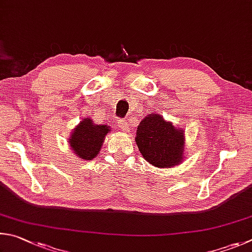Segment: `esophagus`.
Segmentation results:
<instances>
[{
  "instance_id": "obj_1",
  "label": "esophagus",
  "mask_w": 252,
  "mask_h": 252,
  "mask_svg": "<svg viewBox=\"0 0 252 252\" xmlns=\"http://www.w3.org/2000/svg\"><path fill=\"white\" fill-rule=\"evenodd\" d=\"M117 123H118V126L121 127V129L123 131H129V126L128 124L126 123L125 119H118Z\"/></svg>"
}]
</instances>
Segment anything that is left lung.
<instances>
[{
  "mask_svg": "<svg viewBox=\"0 0 252 252\" xmlns=\"http://www.w3.org/2000/svg\"><path fill=\"white\" fill-rule=\"evenodd\" d=\"M135 140L140 154L153 166L170 168L184 158V131L158 114L148 115L140 122Z\"/></svg>",
  "mask_w": 252,
  "mask_h": 252,
  "instance_id": "obj_1",
  "label": "left lung"
}]
</instances>
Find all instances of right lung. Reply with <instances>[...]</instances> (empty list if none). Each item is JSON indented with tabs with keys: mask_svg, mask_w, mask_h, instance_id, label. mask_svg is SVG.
<instances>
[{
	"mask_svg": "<svg viewBox=\"0 0 252 252\" xmlns=\"http://www.w3.org/2000/svg\"><path fill=\"white\" fill-rule=\"evenodd\" d=\"M109 130V126L94 125L92 119L86 118L74 129L69 145L79 158L91 160L98 155L105 136Z\"/></svg>",
	"mask_w": 252,
	"mask_h": 252,
	"instance_id": "right-lung-1",
	"label": "right lung"
}]
</instances>
